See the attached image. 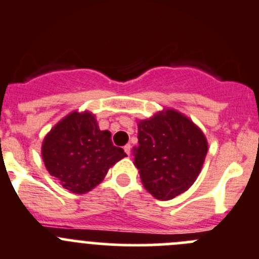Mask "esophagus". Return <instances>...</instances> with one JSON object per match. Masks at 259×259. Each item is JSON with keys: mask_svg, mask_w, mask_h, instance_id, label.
<instances>
[{"mask_svg": "<svg viewBox=\"0 0 259 259\" xmlns=\"http://www.w3.org/2000/svg\"><path fill=\"white\" fill-rule=\"evenodd\" d=\"M123 149H124L125 154H127V155H131V145L127 144L124 147H123Z\"/></svg>", "mask_w": 259, "mask_h": 259, "instance_id": "esophagus-1", "label": "esophagus"}]
</instances>
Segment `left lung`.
<instances>
[{"label":"left lung","instance_id":"left-lung-1","mask_svg":"<svg viewBox=\"0 0 259 259\" xmlns=\"http://www.w3.org/2000/svg\"><path fill=\"white\" fill-rule=\"evenodd\" d=\"M135 165L144 187L155 198L168 201L196 182L207 154V140L189 118L164 109L139 122Z\"/></svg>","mask_w":259,"mask_h":259}]
</instances>
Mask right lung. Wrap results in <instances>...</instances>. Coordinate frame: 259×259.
<instances>
[{
  "label": "right lung",
  "instance_id": "add662e5",
  "mask_svg": "<svg viewBox=\"0 0 259 259\" xmlns=\"http://www.w3.org/2000/svg\"><path fill=\"white\" fill-rule=\"evenodd\" d=\"M44 165L52 177L73 193L97 187L112 165L123 159V149L113 146L109 131H100L90 112H72L57 123L41 145Z\"/></svg>",
  "mask_w": 259,
  "mask_h": 259
}]
</instances>
